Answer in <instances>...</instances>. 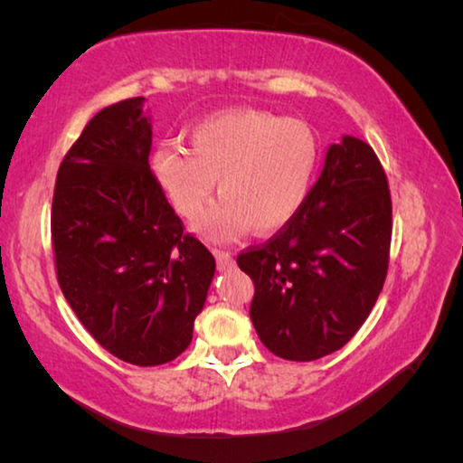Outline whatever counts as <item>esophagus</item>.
<instances>
[{
  "label": "esophagus",
  "instance_id": "34e87169",
  "mask_svg": "<svg viewBox=\"0 0 463 463\" xmlns=\"http://www.w3.org/2000/svg\"><path fill=\"white\" fill-rule=\"evenodd\" d=\"M213 253H214V257H216V265H218V269H221V271H226V269H232V268H234V260H232V255L229 253V250L214 249Z\"/></svg>",
  "mask_w": 463,
  "mask_h": 463
}]
</instances>
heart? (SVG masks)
Segmentation results:
<instances>
[{"label":"heart","mask_w":463,"mask_h":463,"mask_svg":"<svg viewBox=\"0 0 463 463\" xmlns=\"http://www.w3.org/2000/svg\"><path fill=\"white\" fill-rule=\"evenodd\" d=\"M190 151L177 145L155 148L151 171L184 218L200 214L214 192L222 195L194 231L226 242L286 226L307 202L318 167V143L307 124L265 109H226L195 124Z\"/></svg>","instance_id":"b5f03b06"}]
</instances>
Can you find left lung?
I'll list each match as a JSON object with an SVG mask.
<instances>
[{
  "label": "left lung",
  "instance_id": "obj_1",
  "mask_svg": "<svg viewBox=\"0 0 463 463\" xmlns=\"http://www.w3.org/2000/svg\"><path fill=\"white\" fill-rule=\"evenodd\" d=\"M390 237L386 174L370 145L343 135L294 221L237 260L255 284L249 315L265 347L315 362L349 343L382 292Z\"/></svg>",
  "mask_w": 463,
  "mask_h": 463
}]
</instances>
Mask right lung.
Instances as JSON below:
<instances>
[{"instance_id": "1", "label": "right lung", "mask_w": 463, "mask_h": 463, "mask_svg": "<svg viewBox=\"0 0 463 463\" xmlns=\"http://www.w3.org/2000/svg\"><path fill=\"white\" fill-rule=\"evenodd\" d=\"M151 143L145 98L99 109L61 163L51 216L69 307L101 347L140 367L187 349L216 271L156 184Z\"/></svg>"}]
</instances>
